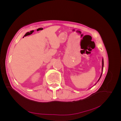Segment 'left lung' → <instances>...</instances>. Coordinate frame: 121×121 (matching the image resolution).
<instances>
[{"instance_id":"8db88e82","label":"left lung","mask_w":121,"mask_h":121,"mask_svg":"<svg viewBox=\"0 0 121 121\" xmlns=\"http://www.w3.org/2000/svg\"><path fill=\"white\" fill-rule=\"evenodd\" d=\"M103 68H104V59H102V73H101V74L100 77H99V79H98V81H97V82H98V81H99V80H100V78H101V75H102V72H103Z\"/></svg>"}]
</instances>
